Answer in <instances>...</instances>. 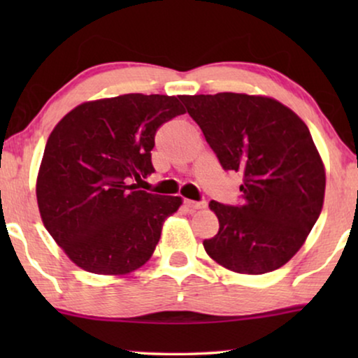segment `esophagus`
Returning a JSON list of instances; mask_svg holds the SVG:
<instances>
[{
  "label": "esophagus",
  "mask_w": 358,
  "mask_h": 358,
  "mask_svg": "<svg viewBox=\"0 0 358 358\" xmlns=\"http://www.w3.org/2000/svg\"><path fill=\"white\" fill-rule=\"evenodd\" d=\"M184 203H185V207L190 210H200V208L207 207V202H194V200H185Z\"/></svg>",
  "instance_id": "1"
}]
</instances>
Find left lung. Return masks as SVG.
I'll return each mask as SVG.
<instances>
[{
	"instance_id": "obj_1",
	"label": "left lung",
	"mask_w": 358,
	"mask_h": 358,
	"mask_svg": "<svg viewBox=\"0 0 358 358\" xmlns=\"http://www.w3.org/2000/svg\"><path fill=\"white\" fill-rule=\"evenodd\" d=\"M224 171L243 176V203L212 200L220 229L203 248L218 266L259 275L285 266L324 203L326 171L305 122L273 97L180 96Z\"/></svg>"
}]
</instances>
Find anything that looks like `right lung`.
<instances>
[{
	"label": "right lung",
	"instance_id": "add662e5",
	"mask_svg": "<svg viewBox=\"0 0 358 358\" xmlns=\"http://www.w3.org/2000/svg\"><path fill=\"white\" fill-rule=\"evenodd\" d=\"M176 96L122 94L68 112L48 136L36 195L43 227L71 262L125 275L153 256L182 199L138 190L153 173L155 134L184 114Z\"/></svg>",
	"mask_w": 358,
	"mask_h": 358
}]
</instances>
